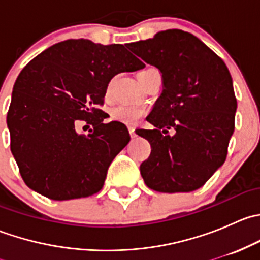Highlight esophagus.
Segmentation results:
<instances>
[{
  "mask_svg": "<svg viewBox=\"0 0 260 260\" xmlns=\"http://www.w3.org/2000/svg\"><path fill=\"white\" fill-rule=\"evenodd\" d=\"M128 131H129V135H131V137H136V132H135V128L133 127H128Z\"/></svg>",
  "mask_w": 260,
  "mask_h": 260,
  "instance_id": "1",
  "label": "esophagus"
}]
</instances>
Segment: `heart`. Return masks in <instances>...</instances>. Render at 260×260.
<instances>
[{"label":"heart","instance_id":"heart-1","mask_svg":"<svg viewBox=\"0 0 260 260\" xmlns=\"http://www.w3.org/2000/svg\"><path fill=\"white\" fill-rule=\"evenodd\" d=\"M109 89H111V85L107 89L108 93ZM145 109L137 106H119L113 109V112H112V118H113L114 120H118V122L125 123V124H132V123L137 122V120L145 114Z\"/></svg>","mask_w":260,"mask_h":260}]
</instances>
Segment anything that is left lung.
<instances>
[{
  "mask_svg": "<svg viewBox=\"0 0 260 260\" xmlns=\"http://www.w3.org/2000/svg\"><path fill=\"white\" fill-rule=\"evenodd\" d=\"M127 48L159 70L164 88L147 115L154 129L137 132L151 145L141 175L159 192L198 190L222 166L234 132L237 99L229 69L182 30L159 31Z\"/></svg>",
  "mask_w": 260,
  "mask_h": 260,
  "instance_id": "1",
  "label": "left lung"
}]
</instances>
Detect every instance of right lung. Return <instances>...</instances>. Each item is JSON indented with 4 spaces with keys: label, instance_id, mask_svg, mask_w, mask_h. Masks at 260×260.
<instances>
[{
    "label": "right lung",
    "instance_id": "1",
    "mask_svg": "<svg viewBox=\"0 0 260 260\" xmlns=\"http://www.w3.org/2000/svg\"><path fill=\"white\" fill-rule=\"evenodd\" d=\"M146 65L119 44L70 39L31 60L15 81L7 127L11 152L26 185L52 199L94 195L104 185L114 157L131 137L123 123H103L109 81ZM94 128L85 136L75 124Z\"/></svg>",
    "mask_w": 260,
    "mask_h": 260
}]
</instances>
